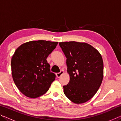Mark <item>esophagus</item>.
I'll return each instance as SVG.
<instances>
[{
    "instance_id": "1",
    "label": "esophagus",
    "mask_w": 121,
    "mask_h": 121,
    "mask_svg": "<svg viewBox=\"0 0 121 121\" xmlns=\"http://www.w3.org/2000/svg\"><path fill=\"white\" fill-rule=\"evenodd\" d=\"M63 73H64V71L63 70H61L60 73H56V76L58 78H60L61 76V75H63Z\"/></svg>"
}]
</instances>
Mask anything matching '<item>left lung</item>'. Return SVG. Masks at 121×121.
I'll return each mask as SVG.
<instances>
[{
  "mask_svg": "<svg viewBox=\"0 0 121 121\" xmlns=\"http://www.w3.org/2000/svg\"><path fill=\"white\" fill-rule=\"evenodd\" d=\"M66 57L70 81L63 86V92L73 103L83 104L91 99L101 84L104 63L101 55L86 43H59Z\"/></svg>",
  "mask_w": 121,
  "mask_h": 121,
  "instance_id": "left-lung-1",
  "label": "left lung"
}]
</instances>
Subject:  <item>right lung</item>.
<instances>
[{
	"instance_id": "right-lung-1",
	"label": "right lung",
	"mask_w": 121,
	"mask_h": 121,
	"mask_svg": "<svg viewBox=\"0 0 121 121\" xmlns=\"http://www.w3.org/2000/svg\"><path fill=\"white\" fill-rule=\"evenodd\" d=\"M58 42L32 40L22 44L11 60L12 75L18 89L26 97L36 98L48 91L56 75L46 59Z\"/></svg>"
}]
</instances>
